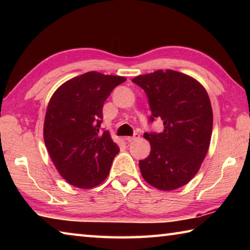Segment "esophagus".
<instances>
[{
    "label": "esophagus",
    "instance_id": "obj_1",
    "mask_svg": "<svg viewBox=\"0 0 250 250\" xmlns=\"http://www.w3.org/2000/svg\"><path fill=\"white\" fill-rule=\"evenodd\" d=\"M139 137H140V135H139V133H137L135 132L132 137H125V140L128 141V142H132V141H134V140H137V139H139Z\"/></svg>",
    "mask_w": 250,
    "mask_h": 250
}]
</instances>
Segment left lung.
<instances>
[{
    "mask_svg": "<svg viewBox=\"0 0 250 250\" xmlns=\"http://www.w3.org/2000/svg\"><path fill=\"white\" fill-rule=\"evenodd\" d=\"M132 82L147 97L149 121H163L162 132H146L151 152L139 161L147 183L162 191L188 184L208 151L213 111L205 88L189 76L167 69L138 76Z\"/></svg>",
    "mask_w": 250,
    "mask_h": 250,
    "instance_id": "obj_1",
    "label": "left lung"
}]
</instances>
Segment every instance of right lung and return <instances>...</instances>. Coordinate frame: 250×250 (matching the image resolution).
<instances>
[{
  "label": "right lung",
  "instance_id": "add662e5",
  "mask_svg": "<svg viewBox=\"0 0 250 250\" xmlns=\"http://www.w3.org/2000/svg\"><path fill=\"white\" fill-rule=\"evenodd\" d=\"M125 77L97 71L62 83L49 100L44 141L53 163L69 184L91 188L107 179L118 146L108 131L101 132L103 107Z\"/></svg>",
  "mask_w": 250,
  "mask_h": 250
}]
</instances>
